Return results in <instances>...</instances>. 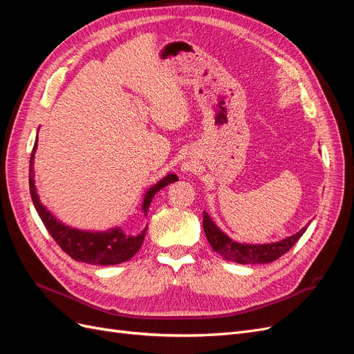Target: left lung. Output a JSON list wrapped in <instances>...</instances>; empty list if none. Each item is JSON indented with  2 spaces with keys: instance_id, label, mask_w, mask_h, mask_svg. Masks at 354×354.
I'll list each match as a JSON object with an SVG mask.
<instances>
[{
  "instance_id": "obj_1",
  "label": "left lung",
  "mask_w": 354,
  "mask_h": 354,
  "mask_svg": "<svg viewBox=\"0 0 354 354\" xmlns=\"http://www.w3.org/2000/svg\"><path fill=\"white\" fill-rule=\"evenodd\" d=\"M307 227H303L292 236H288L282 241L270 242V243H246L233 241L227 236L216 223L212 221L211 216L203 211V232L207 234V239L211 248L221 255L224 260L234 261L239 264H264L272 263L279 259L285 252H288L292 246L303 236Z\"/></svg>"
}]
</instances>
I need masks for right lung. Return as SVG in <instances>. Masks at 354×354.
<instances>
[{
	"label": "right lung",
	"instance_id": "1",
	"mask_svg": "<svg viewBox=\"0 0 354 354\" xmlns=\"http://www.w3.org/2000/svg\"><path fill=\"white\" fill-rule=\"evenodd\" d=\"M37 147L38 136L35 138V145L34 149H32V155L29 160L30 198L32 202H34L39 218L44 223V226L51 234V238L59 243L60 248L69 257H72L75 261H82L94 266L120 264L134 257L136 252L140 250V246L145 241L147 226L140 232H131L121 226L111 227L108 230H82L77 227H71L68 224L62 223L55 214L47 209L44 203L41 202L35 186L34 162ZM177 180L178 177L176 174L169 173L145 192L140 205V211L143 212L145 217L147 216L149 207H151V202L158 192L168 186L169 183H174Z\"/></svg>",
	"mask_w": 354,
	"mask_h": 354
}]
</instances>
